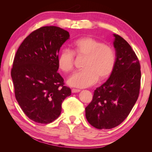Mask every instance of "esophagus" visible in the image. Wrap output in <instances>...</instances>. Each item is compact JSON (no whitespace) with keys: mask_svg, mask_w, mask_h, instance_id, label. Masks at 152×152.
<instances>
[{"mask_svg":"<svg viewBox=\"0 0 152 152\" xmlns=\"http://www.w3.org/2000/svg\"><path fill=\"white\" fill-rule=\"evenodd\" d=\"M80 91V89H72V93H78Z\"/></svg>","mask_w":152,"mask_h":152,"instance_id":"obj_1","label":"esophagus"}]
</instances>
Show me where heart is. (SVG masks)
Instances as JSON below:
<instances>
[{"instance_id":"1","label":"heart","mask_w":152,"mask_h":152,"mask_svg":"<svg viewBox=\"0 0 152 152\" xmlns=\"http://www.w3.org/2000/svg\"><path fill=\"white\" fill-rule=\"evenodd\" d=\"M86 56L83 68L67 80L69 86L85 88L94 85L99 78L104 80L110 75L115 66V57L112 48L91 37L78 38L72 44V51L61 50L57 58L59 69L69 72L73 69L74 55Z\"/></svg>"}]
</instances>
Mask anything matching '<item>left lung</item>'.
<instances>
[{
    "label": "left lung",
    "mask_w": 152,
    "mask_h": 152,
    "mask_svg": "<svg viewBox=\"0 0 152 152\" xmlns=\"http://www.w3.org/2000/svg\"><path fill=\"white\" fill-rule=\"evenodd\" d=\"M113 35L114 70L107 81L95 90L92 101L86 108L87 120L98 129H109L121 124L133 108L140 91L139 61L127 41Z\"/></svg>",
    "instance_id": "left-lung-1"
}]
</instances>
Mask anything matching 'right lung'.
I'll return each instance as SVG.
<instances>
[{"label": "right lung", "instance_id": "obj_1", "mask_svg": "<svg viewBox=\"0 0 152 152\" xmlns=\"http://www.w3.org/2000/svg\"><path fill=\"white\" fill-rule=\"evenodd\" d=\"M69 33L56 26L42 27L25 38L16 52L11 76L16 100L27 117L47 124L59 117L61 104L71 95L57 72V58Z\"/></svg>", "mask_w": 152, "mask_h": 152}]
</instances>
